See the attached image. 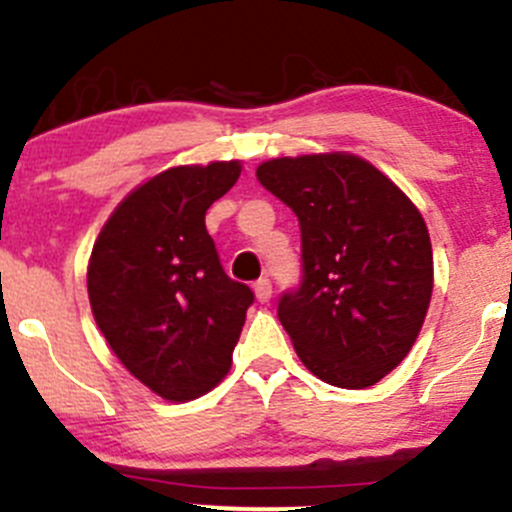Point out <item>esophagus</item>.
<instances>
[{
    "mask_svg": "<svg viewBox=\"0 0 512 512\" xmlns=\"http://www.w3.org/2000/svg\"><path fill=\"white\" fill-rule=\"evenodd\" d=\"M255 297H257V301H260V304H267V301L272 299V282L267 277H262V279H257L255 282Z\"/></svg>",
    "mask_w": 512,
    "mask_h": 512,
    "instance_id": "obj_1",
    "label": "esophagus"
}]
</instances>
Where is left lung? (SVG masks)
Instances as JSON below:
<instances>
[{
    "label": "left lung",
    "mask_w": 512,
    "mask_h": 512,
    "mask_svg": "<svg viewBox=\"0 0 512 512\" xmlns=\"http://www.w3.org/2000/svg\"><path fill=\"white\" fill-rule=\"evenodd\" d=\"M257 179L299 218L301 284L277 309L299 360L328 385L380 383L410 353L432 299L422 213L346 152L262 161Z\"/></svg>",
    "instance_id": "left-lung-1"
}]
</instances>
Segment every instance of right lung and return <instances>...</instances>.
I'll return each instance as SVG.
<instances>
[{
    "label": "right lung",
    "instance_id": "1",
    "mask_svg": "<svg viewBox=\"0 0 512 512\" xmlns=\"http://www.w3.org/2000/svg\"><path fill=\"white\" fill-rule=\"evenodd\" d=\"M240 161L171 166L144 181L102 225L88 262L95 324L129 373L169 402L228 375L255 294L223 272L206 211Z\"/></svg>",
    "mask_w": 512,
    "mask_h": 512
}]
</instances>
